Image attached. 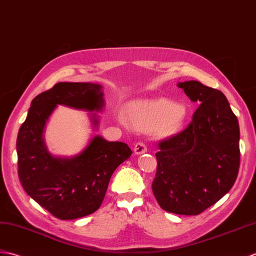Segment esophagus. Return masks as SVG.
Instances as JSON below:
<instances>
[{"mask_svg":"<svg viewBox=\"0 0 256 256\" xmlns=\"http://www.w3.org/2000/svg\"><path fill=\"white\" fill-rule=\"evenodd\" d=\"M134 152L136 153V154L139 156V154H142V153H146V146L144 142H138L136 144L134 148Z\"/></svg>","mask_w":256,"mask_h":256,"instance_id":"obj_1","label":"esophagus"}]
</instances>
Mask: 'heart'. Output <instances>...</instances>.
Wrapping results in <instances>:
<instances>
[{"label": "heart", "instance_id": "heart-1", "mask_svg": "<svg viewBox=\"0 0 256 256\" xmlns=\"http://www.w3.org/2000/svg\"><path fill=\"white\" fill-rule=\"evenodd\" d=\"M187 110L183 104L172 103L166 98L134 102L129 105L127 116L118 114V120L124 126H130L139 132H156L163 137L178 134L184 127Z\"/></svg>", "mask_w": 256, "mask_h": 256}]
</instances>
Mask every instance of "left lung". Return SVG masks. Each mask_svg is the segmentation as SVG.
<instances>
[{
  "label": "left lung",
  "instance_id": "1",
  "mask_svg": "<svg viewBox=\"0 0 256 256\" xmlns=\"http://www.w3.org/2000/svg\"><path fill=\"white\" fill-rule=\"evenodd\" d=\"M178 86L200 106L188 127L158 144L152 192L162 209L195 216L234 186L240 166V129L219 90L198 81L180 82Z\"/></svg>",
  "mask_w": 256,
  "mask_h": 256
}]
</instances>
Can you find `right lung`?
<instances>
[{"instance_id": "1", "label": "right lung", "mask_w": 256, "mask_h": 256, "mask_svg": "<svg viewBox=\"0 0 256 256\" xmlns=\"http://www.w3.org/2000/svg\"><path fill=\"white\" fill-rule=\"evenodd\" d=\"M103 96L100 84L56 83L32 100L20 128L16 149L20 184L34 200L58 219L73 220L96 212L114 171L132 154L126 144L107 141L98 134L74 156H54L48 151L44 132L56 107L102 112ZM90 120L98 128L95 112H90Z\"/></svg>"}]
</instances>
